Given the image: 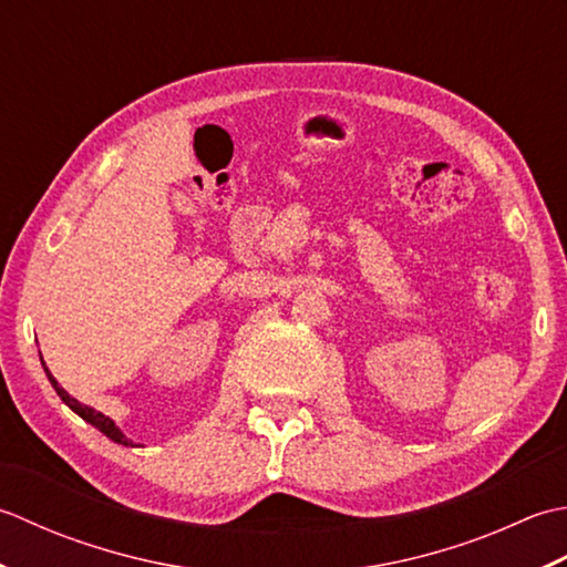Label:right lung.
Wrapping results in <instances>:
<instances>
[{"instance_id": "1", "label": "right lung", "mask_w": 567, "mask_h": 567, "mask_svg": "<svg viewBox=\"0 0 567 567\" xmlns=\"http://www.w3.org/2000/svg\"><path fill=\"white\" fill-rule=\"evenodd\" d=\"M43 369H45V364H43ZM45 374H49V381H51V384H53V389H55V394L58 396H61L63 399V403H65V406H71L78 415H80V419H83V421H87L90 425H95V429L100 431V433H105L107 437H110V441H114V443H120V445H126V447H134V443L130 441V437H126L120 429H117V425H114V421L110 419V415H105V413H100V411H95V409H90V406H83V403H80L78 399H73L71 394H68V391L63 389V386H58V381L53 379V374L49 372V369H45Z\"/></svg>"}]
</instances>
